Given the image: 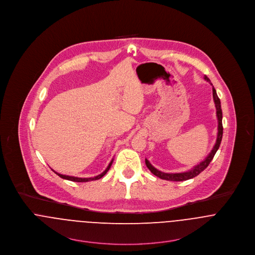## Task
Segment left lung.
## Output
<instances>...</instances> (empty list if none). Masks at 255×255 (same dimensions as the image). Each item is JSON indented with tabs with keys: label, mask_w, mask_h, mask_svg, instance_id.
<instances>
[{
	"label": "left lung",
	"mask_w": 255,
	"mask_h": 255,
	"mask_svg": "<svg viewBox=\"0 0 255 255\" xmlns=\"http://www.w3.org/2000/svg\"><path fill=\"white\" fill-rule=\"evenodd\" d=\"M205 80L208 81L210 83L209 78L207 76H205ZM210 85L212 86V84L210 83ZM212 94H213V100H214V103H215V107H216V116H217V120H218V132H217V138H216V142H215V145L213 146L211 152L209 153V156L203 161V162H200L199 164L195 165L192 169L186 171V172H180V173H165V172H162L160 170H158L157 168H155L149 161L147 159H145V163L147 165V167L149 168V170L156 176L160 177L161 179L163 180H169V181H185L188 179H191V178H194L196 177L197 175H199L203 170H205L208 165L209 164V162L212 161L215 153L217 152L219 146H220V143H221V140H222V135H223V126H222V110H221V104H220V99L219 97L217 96V93L216 91L214 89V87H212Z\"/></svg>",
	"instance_id": "1"
}]
</instances>
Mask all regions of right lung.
Wrapping results in <instances>:
<instances>
[{
  "mask_svg": "<svg viewBox=\"0 0 255 255\" xmlns=\"http://www.w3.org/2000/svg\"><path fill=\"white\" fill-rule=\"evenodd\" d=\"M112 162H113V160L110 162L109 163V165L107 166V168L102 172V173H100V174H98L97 176H94V177H90V178H81V177H75V176H69V175H63V174H60V173H58V172H56V171H54L59 177H61V178H63V179H67V180H70V181H74V182H88V181H93V180H97V179H100L101 177H103L106 173H107V171L110 169V167H111V165H112Z\"/></svg>",
  "mask_w": 255,
  "mask_h": 255,
  "instance_id": "add662e5",
  "label": "right lung"
}]
</instances>
